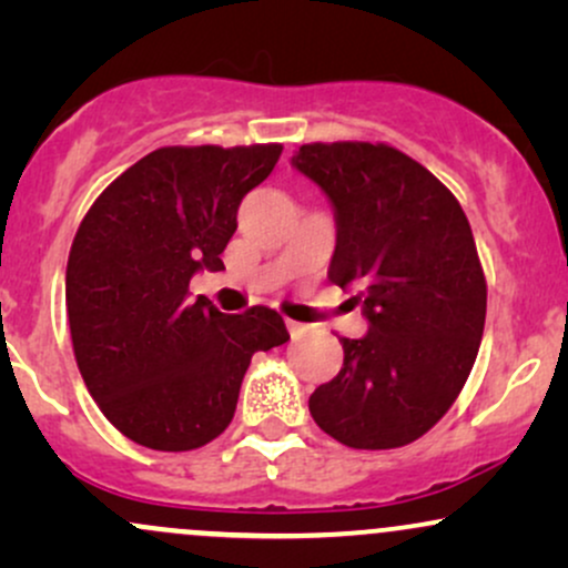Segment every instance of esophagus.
<instances>
[{
  "instance_id": "1",
  "label": "esophagus",
  "mask_w": 568,
  "mask_h": 568,
  "mask_svg": "<svg viewBox=\"0 0 568 568\" xmlns=\"http://www.w3.org/2000/svg\"><path fill=\"white\" fill-rule=\"evenodd\" d=\"M285 325H288V334H291V338H298V336H304V334H306V328H310V325H304V323H296V321H285Z\"/></svg>"
}]
</instances>
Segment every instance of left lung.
<instances>
[{"instance_id": "obj_1", "label": "left lung", "mask_w": 568, "mask_h": 568, "mask_svg": "<svg viewBox=\"0 0 568 568\" xmlns=\"http://www.w3.org/2000/svg\"><path fill=\"white\" fill-rule=\"evenodd\" d=\"M293 165L328 194V277L357 291L371 328L342 336L344 366L310 395L323 433L349 448H400L443 419L470 376L486 275L470 221L446 186L389 143H304Z\"/></svg>"}]
</instances>
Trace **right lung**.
Instances as JSON below:
<instances>
[{"mask_svg":"<svg viewBox=\"0 0 568 568\" xmlns=\"http://www.w3.org/2000/svg\"><path fill=\"white\" fill-rule=\"evenodd\" d=\"M283 143L162 146L98 194L69 251L67 312L77 366L112 425L154 452L219 438L253 352L288 342L270 306L224 315L200 296L197 270H224L237 207Z\"/></svg>","mask_w":568,"mask_h":568,"instance_id":"add662e5","label":"right lung"}]
</instances>
